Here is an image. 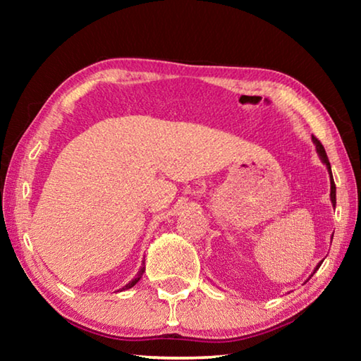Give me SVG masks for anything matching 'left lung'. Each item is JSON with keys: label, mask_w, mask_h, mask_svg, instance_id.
Instances as JSON below:
<instances>
[{"label": "left lung", "mask_w": 361, "mask_h": 361, "mask_svg": "<svg viewBox=\"0 0 361 361\" xmlns=\"http://www.w3.org/2000/svg\"><path fill=\"white\" fill-rule=\"evenodd\" d=\"M312 140H314V143L317 145V151H319L322 161L326 164V167L329 170V178H331V202H333V205H336V185H334V180H333V175H331V166H329V161H328V157H326L325 148H323V145L320 143V140L315 138V137H312ZM319 267H320V264L317 266V269H319Z\"/></svg>", "instance_id": "obj_1"}]
</instances>
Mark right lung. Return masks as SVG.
Masks as SVG:
<instances>
[{"label": "right lung", "instance_id": "1", "mask_svg": "<svg viewBox=\"0 0 361 361\" xmlns=\"http://www.w3.org/2000/svg\"><path fill=\"white\" fill-rule=\"evenodd\" d=\"M143 272H145V267H142V269H140V272L137 274V277H135V279H133V280H132V282H129V283H127V285H126V286H124V288H122V290L132 288V286H133V285H135V283L138 282V280H140V277H142V276H143Z\"/></svg>", "mask_w": 361, "mask_h": 361}]
</instances>
